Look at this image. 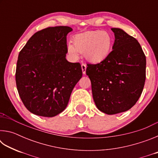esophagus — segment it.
<instances>
[{"mask_svg":"<svg viewBox=\"0 0 158 158\" xmlns=\"http://www.w3.org/2000/svg\"><path fill=\"white\" fill-rule=\"evenodd\" d=\"M81 69H82V73L84 74H85V70H86V65L85 64H81Z\"/></svg>","mask_w":158,"mask_h":158,"instance_id":"esophagus-1","label":"esophagus"}]
</instances>
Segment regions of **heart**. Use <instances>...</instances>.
<instances>
[{"label":"heart","instance_id":"1","mask_svg":"<svg viewBox=\"0 0 158 158\" xmlns=\"http://www.w3.org/2000/svg\"><path fill=\"white\" fill-rule=\"evenodd\" d=\"M69 43L67 50L74 60L79 58V53H84L89 63L99 64L105 61L112 52L114 40L111 35L101 30L86 31L77 34Z\"/></svg>","mask_w":158,"mask_h":158}]
</instances>
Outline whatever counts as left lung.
<instances>
[{"mask_svg":"<svg viewBox=\"0 0 158 158\" xmlns=\"http://www.w3.org/2000/svg\"><path fill=\"white\" fill-rule=\"evenodd\" d=\"M113 50L104 62L88 64L93 98L99 110L109 115L129 110L143 91L146 60L140 44L121 28H112Z\"/></svg>","mask_w":158,"mask_h":158,"instance_id":"8db88e82","label":"left lung"}]
</instances>
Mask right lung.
Returning a JSON list of instances; mask_svg holds the SVG:
<instances>
[{
  "label": "right lung",
  "mask_w": 158,
  "mask_h": 158,
  "mask_svg": "<svg viewBox=\"0 0 158 158\" xmlns=\"http://www.w3.org/2000/svg\"><path fill=\"white\" fill-rule=\"evenodd\" d=\"M73 28L55 26L37 32L18 56L16 84L23 105L37 116L53 117L65 110L82 77L79 63L66 59L67 35Z\"/></svg>",
  "instance_id": "right-lung-1"
}]
</instances>
